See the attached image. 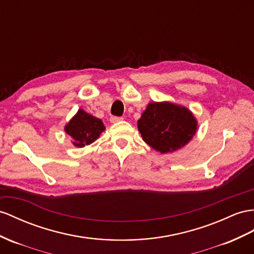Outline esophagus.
Wrapping results in <instances>:
<instances>
[{
  "mask_svg": "<svg viewBox=\"0 0 254 254\" xmlns=\"http://www.w3.org/2000/svg\"><path fill=\"white\" fill-rule=\"evenodd\" d=\"M123 120V118L122 117H118V116H113V117H110V121L112 122H120V121H122Z\"/></svg>",
  "mask_w": 254,
  "mask_h": 254,
  "instance_id": "34e87169",
  "label": "esophagus"
}]
</instances>
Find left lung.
I'll use <instances>...</instances> for the list:
<instances>
[{
    "instance_id": "8db88e82",
    "label": "left lung",
    "mask_w": 254,
    "mask_h": 254,
    "mask_svg": "<svg viewBox=\"0 0 254 254\" xmlns=\"http://www.w3.org/2000/svg\"><path fill=\"white\" fill-rule=\"evenodd\" d=\"M196 120L186 107L150 103L138 120V131L147 144L162 153L184 147L196 132Z\"/></svg>"
}]
</instances>
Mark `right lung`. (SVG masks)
<instances>
[{"mask_svg": "<svg viewBox=\"0 0 254 254\" xmlns=\"http://www.w3.org/2000/svg\"><path fill=\"white\" fill-rule=\"evenodd\" d=\"M105 129L101 119L87 114L79 109L77 115L65 127L66 132L74 139L73 144L76 147H84L93 142L100 134Z\"/></svg>", "mask_w": 254, "mask_h": 254, "instance_id": "add662e5", "label": "right lung"}]
</instances>
